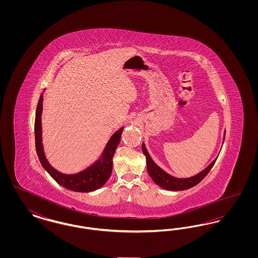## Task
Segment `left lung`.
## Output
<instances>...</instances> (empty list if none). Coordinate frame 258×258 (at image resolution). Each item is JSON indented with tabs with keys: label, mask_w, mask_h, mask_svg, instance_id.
<instances>
[{
	"label": "left lung",
	"mask_w": 258,
	"mask_h": 258,
	"mask_svg": "<svg viewBox=\"0 0 258 258\" xmlns=\"http://www.w3.org/2000/svg\"><path fill=\"white\" fill-rule=\"evenodd\" d=\"M224 137H225V135H224ZM224 137H223V141H224ZM142 151L146 157L148 173L151 176V178L153 179V181L162 188H165L168 190H175V191L190 188V187L197 185L198 183H200L205 178V176L208 174L211 168L214 166L216 160L218 159L217 158L214 161H212L203 171L199 172L196 176H192L189 178H176V177H173L171 175H169L164 170H162L160 166H158L156 164V162L152 160L151 156L149 155L144 143L142 144Z\"/></svg>",
	"instance_id": "1"
}]
</instances>
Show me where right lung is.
Here are the masks:
<instances>
[{
  "label": "right lung",
  "instance_id": "1",
  "mask_svg": "<svg viewBox=\"0 0 258 258\" xmlns=\"http://www.w3.org/2000/svg\"><path fill=\"white\" fill-rule=\"evenodd\" d=\"M43 95L41 94L36 111L35 120V137H36V150L37 157L43 168L49 173L50 176L61 186L78 192H89L101 187L107 182L110 177L113 165V157L117 146L120 143L121 135L123 127H121L111 136L109 141L104 148L100 158L91 166L83 171L76 174H63L56 170L50 165L48 160L44 155L43 146L41 142V112H42Z\"/></svg>",
  "mask_w": 258,
  "mask_h": 258
}]
</instances>
